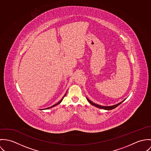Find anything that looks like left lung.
<instances>
[{
  "label": "left lung",
  "instance_id": "8db88e82",
  "mask_svg": "<svg viewBox=\"0 0 151 151\" xmlns=\"http://www.w3.org/2000/svg\"><path fill=\"white\" fill-rule=\"evenodd\" d=\"M86 99H87V101H88V102H90V104H91L92 105H93V106H96V107H97V108H101V109H105V110H112V109H114V108H116L117 106H119L120 104H122L124 101L125 100H124L122 101V102H120L118 103V104H116V105H114L105 106H102V105H98V104H95V103L91 101L90 100L88 99H87V98H86Z\"/></svg>",
  "mask_w": 151,
  "mask_h": 151
}]
</instances>
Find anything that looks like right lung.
Listing matches in <instances>:
<instances>
[{
	"mask_svg": "<svg viewBox=\"0 0 151 151\" xmlns=\"http://www.w3.org/2000/svg\"><path fill=\"white\" fill-rule=\"evenodd\" d=\"M66 94H67V93H65V95H64V97H63V99H61V100L60 101H59V102H57V104H55V105H52V106H50V107H49V108H46V109H50V108H52V107H54V106H56V105H58V104H60V103H61V101H63V99H64V97H65V96H66ZM41 110H42V109H41Z\"/></svg>",
	"mask_w": 151,
	"mask_h": 151,
	"instance_id": "right-lung-1",
	"label": "right lung"
}]
</instances>
